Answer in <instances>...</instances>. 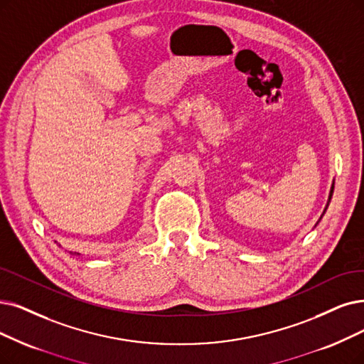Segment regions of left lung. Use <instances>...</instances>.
<instances>
[{
    "label": "left lung",
    "instance_id": "left-lung-1",
    "mask_svg": "<svg viewBox=\"0 0 364 364\" xmlns=\"http://www.w3.org/2000/svg\"><path fill=\"white\" fill-rule=\"evenodd\" d=\"M333 188L334 186H331V190H330V196H328V203H330V198H331V196H333ZM328 203H327V206H328ZM327 206H326V209H327ZM326 212V210H324Z\"/></svg>",
    "mask_w": 364,
    "mask_h": 364
}]
</instances>
